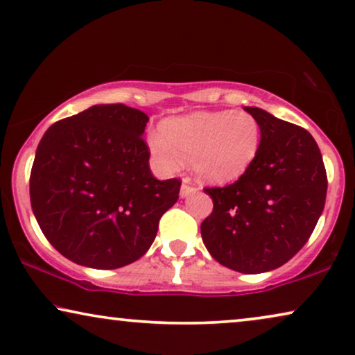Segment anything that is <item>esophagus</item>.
<instances>
[{
    "mask_svg": "<svg viewBox=\"0 0 355 355\" xmlns=\"http://www.w3.org/2000/svg\"><path fill=\"white\" fill-rule=\"evenodd\" d=\"M193 191H196V187H193V184H191V178L184 177V178H183L182 188H180V196L187 198L188 194H191Z\"/></svg>",
    "mask_w": 355,
    "mask_h": 355,
    "instance_id": "1",
    "label": "esophagus"
}]
</instances>
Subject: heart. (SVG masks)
I'll return each instance as SVG.
<instances>
[{"instance_id": "obj_1", "label": "heart", "mask_w": 355, "mask_h": 355, "mask_svg": "<svg viewBox=\"0 0 355 355\" xmlns=\"http://www.w3.org/2000/svg\"><path fill=\"white\" fill-rule=\"evenodd\" d=\"M262 143L257 117L246 111L194 112L167 119L161 132H151L148 144L167 171L193 161L196 175L209 183H228L248 172Z\"/></svg>"}]
</instances>
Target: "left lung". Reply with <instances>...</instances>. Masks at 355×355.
<instances>
[{
  "label": "left lung",
  "instance_id": "8db88e82",
  "mask_svg": "<svg viewBox=\"0 0 355 355\" xmlns=\"http://www.w3.org/2000/svg\"><path fill=\"white\" fill-rule=\"evenodd\" d=\"M262 127L256 161L227 187L204 188L211 216L202 241L218 263L241 273L282 267L309 241L327 199V171L315 139L259 107H244Z\"/></svg>",
  "mask_w": 355,
  "mask_h": 355
}]
</instances>
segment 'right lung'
<instances>
[{
  "label": "right lung",
  "instance_id": "right-lung-1",
  "mask_svg": "<svg viewBox=\"0 0 355 355\" xmlns=\"http://www.w3.org/2000/svg\"><path fill=\"white\" fill-rule=\"evenodd\" d=\"M149 121L99 104L53 123L37 148L30 202L53 248L78 266L112 270L151 248L182 182L154 178L141 135Z\"/></svg>",
  "mask_w": 355,
  "mask_h": 355
}]
</instances>
